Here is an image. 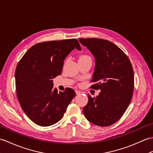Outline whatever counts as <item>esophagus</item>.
Masks as SVG:
<instances>
[{"label": "esophagus", "mask_w": 153, "mask_h": 153, "mask_svg": "<svg viewBox=\"0 0 153 153\" xmlns=\"http://www.w3.org/2000/svg\"><path fill=\"white\" fill-rule=\"evenodd\" d=\"M75 92H76V95H79V94H80V91H79V90H75Z\"/></svg>", "instance_id": "esophagus-1"}]
</instances>
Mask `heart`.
<instances>
[{"mask_svg":"<svg viewBox=\"0 0 153 153\" xmlns=\"http://www.w3.org/2000/svg\"><path fill=\"white\" fill-rule=\"evenodd\" d=\"M89 57V56H82L81 57ZM80 57V58H81Z\"/></svg>","mask_w":153,"mask_h":153,"instance_id":"1","label":"heart"}]
</instances>
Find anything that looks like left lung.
Segmentation results:
<instances>
[{
  "mask_svg": "<svg viewBox=\"0 0 153 153\" xmlns=\"http://www.w3.org/2000/svg\"><path fill=\"white\" fill-rule=\"evenodd\" d=\"M96 59L90 88L101 90L96 97L88 95V101L83 108L86 119L99 126L116 123L131 100L134 87V71L128 56L108 40L100 39H79Z\"/></svg>",
  "mask_w": 153,
  "mask_h": 153,
  "instance_id": "8db88e82",
  "label": "left lung"
}]
</instances>
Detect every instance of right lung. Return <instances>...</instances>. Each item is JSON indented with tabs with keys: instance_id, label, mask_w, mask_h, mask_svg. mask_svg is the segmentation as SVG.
<instances>
[{
	"instance_id": "obj_1",
	"label": "right lung",
	"mask_w": 153,
	"mask_h": 153,
	"mask_svg": "<svg viewBox=\"0 0 153 153\" xmlns=\"http://www.w3.org/2000/svg\"><path fill=\"white\" fill-rule=\"evenodd\" d=\"M74 48L81 50L75 39L37 43L16 67L17 97L27 116L37 125L49 126L59 121L75 96L70 88L57 92L52 80L62 73L64 59Z\"/></svg>"
}]
</instances>
